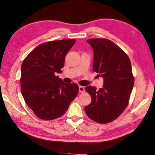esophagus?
I'll use <instances>...</instances> for the list:
<instances>
[{
  "label": "esophagus",
  "instance_id": "obj_1",
  "mask_svg": "<svg viewBox=\"0 0 155 155\" xmlns=\"http://www.w3.org/2000/svg\"><path fill=\"white\" fill-rule=\"evenodd\" d=\"M79 91H80V93H84L85 92V87L83 86H80L79 87Z\"/></svg>",
  "mask_w": 155,
  "mask_h": 155
}]
</instances>
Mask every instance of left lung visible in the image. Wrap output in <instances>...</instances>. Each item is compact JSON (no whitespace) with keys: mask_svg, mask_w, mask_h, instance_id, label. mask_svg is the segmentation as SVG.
<instances>
[{"mask_svg":"<svg viewBox=\"0 0 155 155\" xmlns=\"http://www.w3.org/2000/svg\"><path fill=\"white\" fill-rule=\"evenodd\" d=\"M87 42L94 52L93 71L104 78V84L98 91L95 87H86L92 99L85 111L93 121L109 123L122 114L129 103L134 85L131 61L126 52L110 40L98 38Z\"/></svg>","mask_w":155,"mask_h":155,"instance_id":"obj_1","label":"left lung"}]
</instances>
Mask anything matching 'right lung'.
<instances>
[{
  "instance_id": "1",
  "label": "right lung",
  "mask_w": 155,
  "mask_h": 155,
  "mask_svg": "<svg viewBox=\"0 0 155 155\" xmlns=\"http://www.w3.org/2000/svg\"><path fill=\"white\" fill-rule=\"evenodd\" d=\"M75 39L48 41L30 52L21 67V91L25 103L38 118L51 120L62 116L76 97V84H66L61 73L66 55Z\"/></svg>"
}]
</instances>
